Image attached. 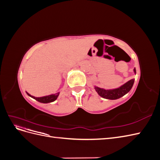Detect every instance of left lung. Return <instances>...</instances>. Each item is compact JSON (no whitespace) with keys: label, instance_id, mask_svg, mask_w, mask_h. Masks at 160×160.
<instances>
[{"label":"left lung","instance_id":"8db88e82","mask_svg":"<svg viewBox=\"0 0 160 160\" xmlns=\"http://www.w3.org/2000/svg\"><path fill=\"white\" fill-rule=\"evenodd\" d=\"M134 73H136L135 68L133 69ZM134 83V79L128 81L126 83L120 86L118 88L112 89H105L103 88H100L99 87L95 86V89L101 97L103 98L108 99H118L122 98L125 94H127L128 92L132 88Z\"/></svg>","mask_w":160,"mask_h":160}]
</instances>
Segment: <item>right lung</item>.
Masks as SVG:
<instances>
[{"instance_id": "1", "label": "right lung", "mask_w": 160, "mask_h": 160, "mask_svg": "<svg viewBox=\"0 0 160 160\" xmlns=\"http://www.w3.org/2000/svg\"><path fill=\"white\" fill-rule=\"evenodd\" d=\"M27 93V95L28 96H30L31 98L35 99V100H37V101L40 103H51L52 102V101H55L58 96L59 95V92H58V93H55V94H51L49 95H46V96H43V97H41V98H36V97H34L31 95H30L29 93H28L27 92H26Z\"/></svg>"}]
</instances>
